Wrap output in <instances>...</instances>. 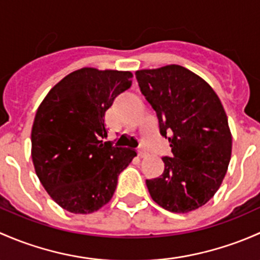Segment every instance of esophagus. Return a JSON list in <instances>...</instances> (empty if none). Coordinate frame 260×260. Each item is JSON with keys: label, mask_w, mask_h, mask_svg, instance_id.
I'll list each match as a JSON object with an SVG mask.
<instances>
[{"label": "esophagus", "mask_w": 260, "mask_h": 260, "mask_svg": "<svg viewBox=\"0 0 260 260\" xmlns=\"http://www.w3.org/2000/svg\"><path fill=\"white\" fill-rule=\"evenodd\" d=\"M146 154H148V151H146L145 149H139V151H138L139 157H145Z\"/></svg>", "instance_id": "obj_1"}]
</instances>
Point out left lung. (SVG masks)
I'll return each instance as SVG.
<instances>
[{"label": "left lung", "instance_id": "8db88e82", "mask_svg": "<svg viewBox=\"0 0 260 260\" xmlns=\"http://www.w3.org/2000/svg\"><path fill=\"white\" fill-rule=\"evenodd\" d=\"M135 76L173 152V157H162L160 178L146 180L150 197L173 213L199 209L220 188L232 156V133L220 99L183 66L138 70Z\"/></svg>", "mask_w": 260, "mask_h": 260}]
</instances>
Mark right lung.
I'll list each match as a JSON object with an SVG mask.
<instances>
[{
    "instance_id": "obj_1",
    "label": "right lung",
    "mask_w": 260,
    "mask_h": 260,
    "mask_svg": "<svg viewBox=\"0 0 260 260\" xmlns=\"http://www.w3.org/2000/svg\"><path fill=\"white\" fill-rule=\"evenodd\" d=\"M130 71L82 68L58 81L36 111L31 156L42 186L56 204L90 214L108 204L134 150L105 143V111L131 86Z\"/></svg>"
}]
</instances>
